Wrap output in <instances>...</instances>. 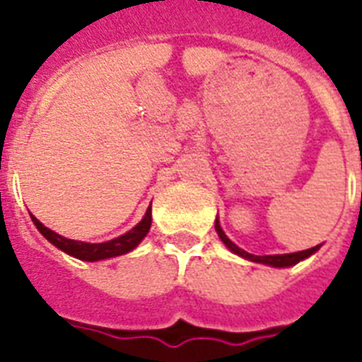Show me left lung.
Returning a JSON list of instances; mask_svg holds the SVG:
<instances>
[{
    "label": "left lung",
    "mask_w": 362,
    "mask_h": 362,
    "mask_svg": "<svg viewBox=\"0 0 362 362\" xmlns=\"http://www.w3.org/2000/svg\"><path fill=\"white\" fill-rule=\"evenodd\" d=\"M216 233H218V237L221 238V242L226 244L233 253H237L240 257L247 259V261H253V263H263V264H270V267H278V269H284V267H293V264H297L298 261H303V259L310 257L312 253H315L320 250V244L314 247H310V250H303V252H295V253H284V255H253V253L244 252L242 247H238L231 238L227 237L223 229H221L220 221L216 220L214 223Z\"/></svg>",
    "instance_id": "left-lung-1"
}]
</instances>
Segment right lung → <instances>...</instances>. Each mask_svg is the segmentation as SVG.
<instances>
[{
	"label": "right lung",
	"mask_w": 362,
	"mask_h": 362,
	"mask_svg": "<svg viewBox=\"0 0 362 362\" xmlns=\"http://www.w3.org/2000/svg\"><path fill=\"white\" fill-rule=\"evenodd\" d=\"M31 221L41 231L42 237L47 238L50 244H54L58 250H62V252L69 253V255L81 259V261H101V259L124 255V253L135 250L141 244V240L146 237L148 231H150V226H152V204L148 206L144 218L131 231H127L125 235H122L118 238H112L109 242H101V244H90V242L71 240V238L62 237L58 233H54L52 229L42 226L35 216H31Z\"/></svg>",
	"instance_id": "right-lung-1"
}]
</instances>
